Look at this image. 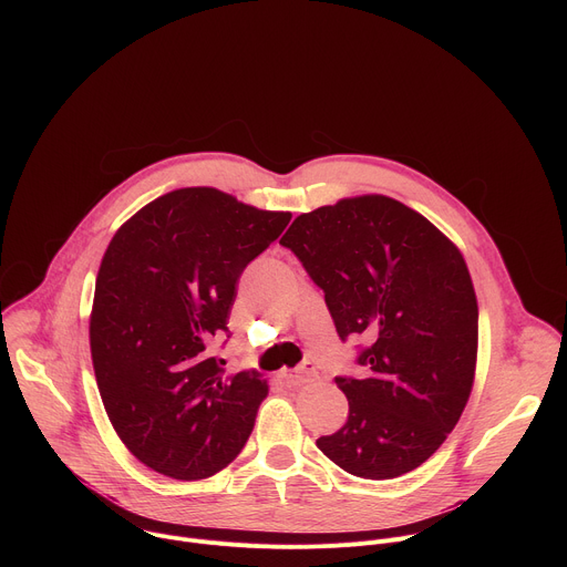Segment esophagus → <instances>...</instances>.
Returning <instances> with one entry per match:
<instances>
[{
    "mask_svg": "<svg viewBox=\"0 0 567 567\" xmlns=\"http://www.w3.org/2000/svg\"><path fill=\"white\" fill-rule=\"evenodd\" d=\"M282 377L287 381H293V383H307V381L316 379V368L311 363H302L300 368H296L293 372H285Z\"/></svg>",
    "mask_w": 567,
    "mask_h": 567,
    "instance_id": "esophagus-1",
    "label": "esophagus"
}]
</instances>
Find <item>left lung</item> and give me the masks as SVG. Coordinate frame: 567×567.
Returning a JSON list of instances; mask_svg holds the SVG:
<instances>
[{
  "label": "left lung",
  "mask_w": 567,
  "mask_h": 567,
  "mask_svg": "<svg viewBox=\"0 0 567 567\" xmlns=\"http://www.w3.org/2000/svg\"><path fill=\"white\" fill-rule=\"evenodd\" d=\"M291 249L341 339L363 337V377L337 379L350 415L316 446L343 471L390 480L455 429L475 381L477 298L455 241L385 195L343 197L293 219Z\"/></svg>",
  "instance_id": "obj_1"
}]
</instances>
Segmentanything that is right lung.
Instances as JSON below:
<instances>
[{"label":"right lung","instance_id":"obj_1","mask_svg":"<svg viewBox=\"0 0 567 567\" xmlns=\"http://www.w3.org/2000/svg\"><path fill=\"white\" fill-rule=\"evenodd\" d=\"M289 219L195 186L114 233L90 313L92 363L116 435L152 471L204 480L249 440L269 383L254 370L224 374L208 350L228 334L239 274Z\"/></svg>","mask_w":567,"mask_h":567}]
</instances>
